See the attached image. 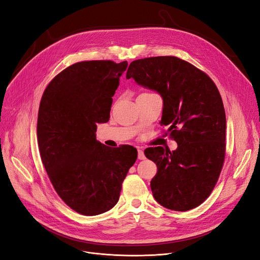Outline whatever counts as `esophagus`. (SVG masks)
I'll use <instances>...</instances> for the list:
<instances>
[{"label": "esophagus", "instance_id": "34e87169", "mask_svg": "<svg viewBox=\"0 0 260 260\" xmlns=\"http://www.w3.org/2000/svg\"><path fill=\"white\" fill-rule=\"evenodd\" d=\"M144 158H145V156H144V153H143V151L141 150V149H139L138 150V159H144Z\"/></svg>", "mask_w": 260, "mask_h": 260}]
</instances>
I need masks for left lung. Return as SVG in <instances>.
I'll return each instance as SVG.
<instances>
[{
    "instance_id": "8db88e82",
    "label": "left lung",
    "mask_w": 260,
    "mask_h": 260,
    "mask_svg": "<svg viewBox=\"0 0 260 260\" xmlns=\"http://www.w3.org/2000/svg\"><path fill=\"white\" fill-rule=\"evenodd\" d=\"M126 78L160 94V124L177 142L175 151L149 148L145 156L157 166L151 180L154 199L168 209L186 211L204 202L216 186L225 157L226 118L211 78L174 56L131 62Z\"/></svg>"
}]
</instances>
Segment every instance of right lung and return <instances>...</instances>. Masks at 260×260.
Instances as JSON below:
<instances>
[{"label":"right lung","instance_id":"right-lung-1","mask_svg":"<svg viewBox=\"0 0 260 260\" xmlns=\"http://www.w3.org/2000/svg\"><path fill=\"white\" fill-rule=\"evenodd\" d=\"M127 61L76 62L48 85L41 98L37 140L44 169L66 204L84 216L114 207L137 159L132 145L108 148L96 140V124L110 117L112 96Z\"/></svg>","mask_w":260,"mask_h":260}]
</instances>
